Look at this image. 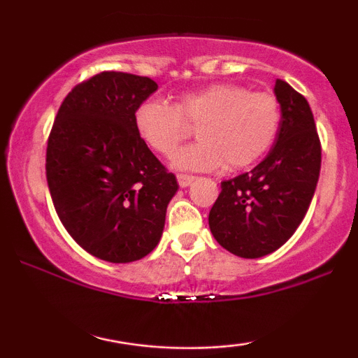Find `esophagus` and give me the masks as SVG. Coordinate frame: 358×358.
<instances>
[{"label": "esophagus", "instance_id": "34e87169", "mask_svg": "<svg viewBox=\"0 0 358 358\" xmlns=\"http://www.w3.org/2000/svg\"><path fill=\"white\" fill-rule=\"evenodd\" d=\"M176 180H178V185H180V187H182V188H187L188 185H192V183H193V180H195V176L180 173V175H176Z\"/></svg>", "mask_w": 358, "mask_h": 358}]
</instances>
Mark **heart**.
<instances>
[{"mask_svg": "<svg viewBox=\"0 0 358 358\" xmlns=\"http://www.w3.org/2000/svg\"><path fill=\"white\" fill-rule=\"evenodd\" d=\"M134 129L146 146L170 156L196 124L199 141L185 146L173 166L188 171L245 168L261 159L276 141L281 106L273 94L249 92L236 84H213L185 92L175 106L150 97L136 106Z\"/></svg>", "mask_w": 358, "mask_h": 358, "instance_id": "heart-1", "label": "heart"}]
</instances>
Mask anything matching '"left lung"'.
Returning <instances> with one entry per match:
<instances>
[{"label":"left lung","mask_w":358,"mask_h":358,"mask_svg":"<svg viewBox=\"0 0 358 358\" xmlns=\"http://www.w3.org/2000/svg\"><path fill=\"white\" fill-rule=\"evenodd\" d=\"M281 126L274 146L252 170L220 183L208 213L212 236L229 252L257 259L281 248L296 232L313 199L322 146L313 113L285 80L274 84Z\"/></svg>","instance_id":"1"}]
</instances>
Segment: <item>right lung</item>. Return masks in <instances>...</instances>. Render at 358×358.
Here are the masks:
<instances>
[{
  "instance_id": "obj_1",
  "label": "right lung",
  "mask_w": 358,
  "mask_h": 358,
  "mask_svg": "<svg viewBox=\"0 0 358 358\" xmlns=\"http://www.w3.org/2000/svg\"><path fill=\"white\" fill-rule=\"evenodd\" d=\"M156 89L150 77L97 73L69 92L48 138L45 168L57 215L102 261L148 256L178 190L134 129V109Z\"/></svg>"
}]
</instances>
